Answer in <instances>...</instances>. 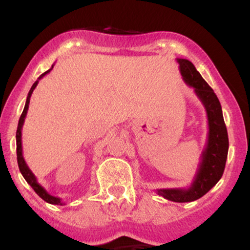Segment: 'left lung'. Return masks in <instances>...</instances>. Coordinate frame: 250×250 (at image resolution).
<instances>
[{
    "mask_svg": "<svg viewBox=\"0 0 250 250\" xmlns=\"http://www.w3.org/2000/svg\"><path fill=\"white\" fill-rule=\"evenodd\" d=\"M176 61L183 81L194 89V93L206 109L208 120L207 143L201 153L199 168L191 185L187 188H163L155 190L165 199L182 203L199 200L219 182L225 171L229 141L222 108L214 90L190 61L186 59H176Z\"/></svg>",
    "mask_w": 250,
    "mask_h": 250,
    "instance_id": "1",
    "label": "left lung"
}]
</instances>
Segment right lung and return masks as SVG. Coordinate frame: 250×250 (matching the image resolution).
<instances>
[{"mask_svg":"<svg viewBox=\"0 0 250 250\" xmlns=\"http://www.w3.org/2000/svg\"><path fill=\"white\" fill-rule=\"evenodd\" d=\"M54 68V64L51 65V68L49 70H47L45 73H43L41 76L37 79V81H35L33 85H31L29 93H28V96H27V101H25V105H24V109L23 111H22V115L20 117V121H19V125H17V131H16V153H17V163H19V168H20V171H21L22 176L24 177V180L27 181L28 183L30 185V187L35 190V193L39 195L40 197H41L42 200H44L45 202L50 203V205H57V206H64L65 202H62V200L60 199V197L57 196H53V195H50L48 193L47 190H45L44 188L42 187L41 185L39 183V181H37L36 176L33 174V171L30 170L29 167H28V165L25 163L24 161V157H23V154H22V127H23V123H24V120H25V116H27V113H28V108H29V102H30V97H31V94H33L34 89L36 88V85L39 84V81L42 79L43 76L47 75L49 71L53 69Z\"/></svg>","mask_w":250,"mask_h":250,"instance_id":"add662e5","label":"right lung"}]
</instances>
